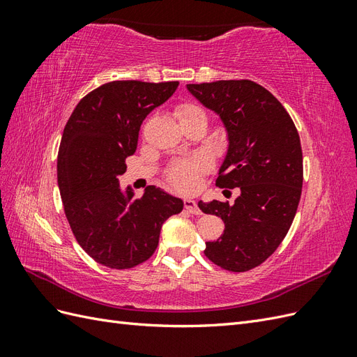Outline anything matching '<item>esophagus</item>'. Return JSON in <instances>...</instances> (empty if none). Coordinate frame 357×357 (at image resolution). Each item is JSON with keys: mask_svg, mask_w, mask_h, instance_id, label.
Returning a JSON list of instances; mask_svg holds the SVG:
<instances>
[{"mask_svg": "<svg viewBox=\"0 0 357 357\" xmlns=\"http://www.w3.org/2000/svg\"><path fill=\"white\" fill-rule=\"evenodd\" d=\"M185 208L192 213V214H201L202 211L199 210V207L197 205V202L193 199H185Z\"/></svg>", "mask_w": 357, "mask_h": 357, "instance_id": "1", "label": "esophagus"}]
</instances>
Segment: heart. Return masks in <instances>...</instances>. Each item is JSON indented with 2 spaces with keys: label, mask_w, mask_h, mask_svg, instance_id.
<instances>
[{
  "label": "heart",
  "mask_w": 357,
  "mask_h": 357,
  "mask_svg": "<svg viewBox=\"0 0 357 357\" xmlns=\"http://www.w3.org/2000/svg\"><path fill=\"white\" fill-rule=\"evenodd\" d=\"M180 119L190 117L195 114H204V112L199 109V107L193 105V104H183L178 107L177 110ZM208 160L204 156H193L189 159H181L176 162L168 169V180L172 186L178 190L183 192H190L198 186L199 177L204 174V172L208 171Z\"/></svg>",
  "instance_id": "b5f03b06"
}]
</instances>
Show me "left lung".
Here are the masks:
<instances>
[{
    "mask_svg": "<svg viewBox=\"0 0 357 357\" xmlns=\"http://www.w3.org/2000/svg\"><path fill=\"white\" fill-rule=\"evenodd\" d=\"M188 89L228 131L215 185L240 188L232 205L198 202L202 213L225 223L223 235L205 243L204 253L226 271H250L277 250L295 219L304 180L299 134L282 102L252 80L192 83Z\"/></svg>",
    "mask_w": 357,
    "mask_h": 357,
    "instance_id": "8db88e82",
    "label": "left lung"
}]
</instances>
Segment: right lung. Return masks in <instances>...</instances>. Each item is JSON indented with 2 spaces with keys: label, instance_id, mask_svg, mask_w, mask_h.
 Segmentation results:
<instances>
[{
  "label": "right lung",
  "instance_id": "add662e5",
  "mask_svg": "<svg viewBox=\"0 0 357 357\" xmlns=\"http://www.w3.org/2000/svg\"><path fill=\"white\" fill-rule=\"evenodd\" d=\"M178 82L105 83L80 100L63 128L58 186L70 228L95 262L129 269L156 250L164 222L183 201L155 186L142 198L122 192L119 176L135 153L146 116L176 92Z\"/></svg>",
  "mask_w": 357,
  "mask_h": 357
}]
</instances>
